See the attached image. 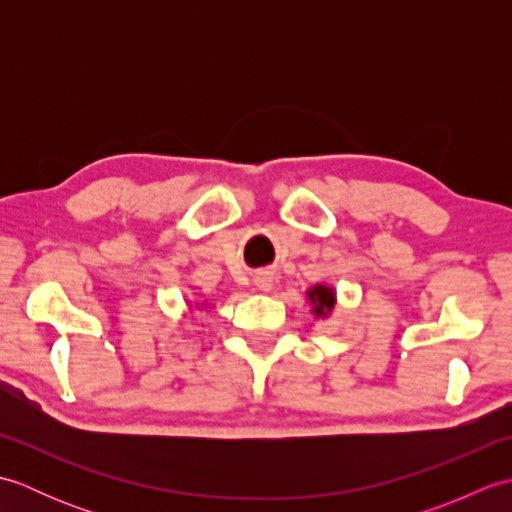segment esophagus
<instances>
[{
    "instance_id": "34e87169",
    "label": "esophagus",
    "mask_w": 512,
    "mask_h": 512,
    "mask_svg": "<svg viewBox=\"0 0 512 512\" xmlns=\"http://www.w3.org/2000/svg\"><path fill=\"white\" fill-rule=\"evenodd\" d=\"M255 286H257L259 290L268 292L270 288H273V277H270L268 273H259V275L255 277Z\"/></svg>"
}]
</instances>
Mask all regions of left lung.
<instances>
[{
  "instance_id": "left-lung-1",
  "label": "left lung",
  "mask_w": 512,
  "mask_h": 512,
  "mask_svg": "<svg viewBox=\"0 0 512 512\" xmlns=\"http://www.w3.org/2000/svg\"><path fill=\"white\" fill-rule=\"evenodd\" d=\"M308 299L310 303H314L312 312L317 314V317H325V314L332 312L334 308V290L328 288V286H314L312 290H308Z\"/></svg>"
}]
</instances>
